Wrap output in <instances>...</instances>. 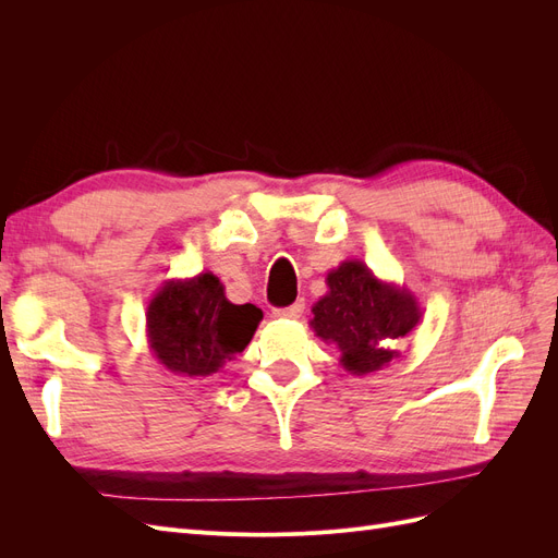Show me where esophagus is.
<instances>
[{"label":"esophagus","mask_w":558,"mask_h":558,"mask_svg":"<svg viewBox=\"0 0 558 558\" xmlns=\"http://www.w3.org/2000/svg\"><path fill=\"white\" fill-rule=\"evenodd\" d=\"M302 312H305V300H298V302H293L291 307L275 310L272 316H275V318H300Z\"/></svg>","instance_id":"1"}]
</instances>
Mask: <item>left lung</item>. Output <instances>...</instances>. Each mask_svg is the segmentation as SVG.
<instances>
[{
	"instance_id": "8db88e82",
	"label": "left lung",
	"mask_w": 558,
	"mask_h": 558,
	"mask_svg": "<svg viewBox=\"0 0 558 558\" xmlns=\"http://www.w3.org/2000/svg\"><path fill=\"white\" fill-rule=\"evenodd\" d=\"M328 293L314 302L310 320L316 337L340 349L349 375H369L400 356L398 347L421 324L412 291L379 279L363 260L330 269Z\"/></svg>"
}]
</instances>
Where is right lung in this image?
<instances>
[{
  "mask_svg": "<svg viewBox=\"0 0 558 558\" xmlns=\"http://www.w3.org/2000/svg\"><path fill=\"white\" fill-rule=\"evenodd\" d=\"M263 312L232 305L211 272L165 281L146 307L148 349L179 377H211L251 342Z\"/></svg>",
  "mask_w": 558,
  "mask_h": 558,
  "instance_id": "right-lung-1",
  "label": "right lung"
}]
</instances>
